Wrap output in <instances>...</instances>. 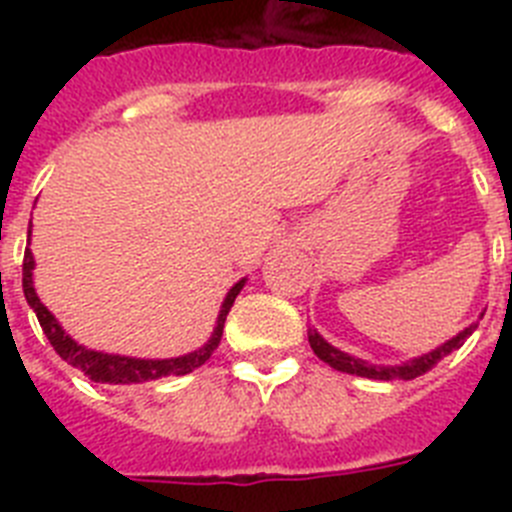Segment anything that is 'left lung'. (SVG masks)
<instances>
[{
	"label": "left lung",
	"mask_w": 512,
	"mask_h": 512,
	"mask_svg": "<svg viewBox=\"0 0 512 512\" xmlns=\"http://www.w3.org/2000/svg\"><path fill=\"white\" fill-rule=\"evenodd\" d=\"M474 328H477V325H469L467 330H461L459 336L451 338V341L443 343V346H438L436 351H431V354H423L420 359H413L402 366L366 364V361L354 359V356L343 354V351L333 348L330 343H325L318 333H310V346H312V351L318 354V359H323L325 364H330L333 369H338V372L356 374V377H369V379H387V382H390V379H415V377H420V374L431 372L433 366H436L443 356H449L451 351H456L461 343L467 341V336H472Z\"/></svg>",
	"instance_id": "obj_1"
}]
</instances>
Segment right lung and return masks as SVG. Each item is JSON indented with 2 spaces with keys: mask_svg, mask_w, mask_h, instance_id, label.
<instances>
[{
  "mask_svg": "<svg viewBox=\"0 0 512 512\" xmlns=\"http://www.w3.org/2000/svg\"><path fill=\"white\" fill-rule=\"evenodd\" d=\"M33 253L30 248H25V259H22V289H25V300L30 302V307L38 315V323L43 328V333L48 336L51 346L56 348V354L63 361H69L71 366L81 369L94 382H107V384H133V382H148V379H161V377H182V374L194 372L197 366L205 364L212 356V351L217 348L220 338H223V325L228 318L230 307H233L235 297L243 289V279L235 284L228 292L223 302V310H220V318H217V328L212 333L210 341L194 351V354L179 356V359H164V361H148V359H128V356H112V354H99V351H89V348L79 346L76 341H71L66 333L61 330V325L56 323L51 312L45 310L43 302L38 300L33 289Z\"/></svg>",
  "mask_w": 512,
  "mask_h": 512,
  "instance_id": "1",
  "label": "right lung"
}]
</instances>
